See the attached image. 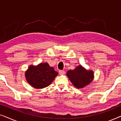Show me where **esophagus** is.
<instances>
[{
  "label": "esophagus",
  "mask_w": 121,
  "mask_h": 121,
  "mask_svg": "<svg viewBox=\"0 0 121 121\" xmlns=\"http://www.w3.org/2000/svg\"><path fill=\"white\" fill-rule=\"evenodd\" d=\"M65 73V72L64 70H59V75H63Z\"/></svg>",
  "instance_id": "1"
}]
</instances>
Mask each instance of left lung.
<instances>
[{
  "label": "left lung",
  "instance_id": "8db88e82",
  "mask_svg": "<svg viewBox=\"0 0 121 121\" xmlns=\"http://www.w3.org/2000/svg\"><path fill=\"white\" fill-rule=\"evenodd\" d=\"M67 76L77 89H82L88 85L94 78L93 71L87 70L81 65L77 66L74 70L68 71Z\"/></svg>",
  "mask_w": 121,
  "mask_h": 121
}]
</instances>
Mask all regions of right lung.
<instances>
[{
	"label": "right lung",
	"mask_w": 121,
	"mask_h": 121,
	"mask_svg": "<svg viewBox=\"0 0 121 121\" xmlns=\"http://www.w3.org/2000/svg\"><path fill=\"white\" fill-rule=\"evenodd\" d=\"M58 73L50 67L47 62L41 63L37 65H30L26 70V80L35 89H43L53 82Z\"/></svg>",
	"instance_id": "right-lung-1"
}]
</instances>
